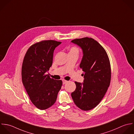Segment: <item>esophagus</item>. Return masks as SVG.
Wrapping results in <instances>:
<instances>
[{
    "label": "esophagus",
    "instance_id": "1",
    "mask_svg": "<svg viewBox=\"0 0 134 134\" xmlns=\"http://www.w3.org/2000/svg\"><path fill=\"white\" fill-rule=\"evenodd\" d=\"M67 82H68V81L65 80H63V85H65V84H66V83H67Z\"/></svg>",
    "mask_w": 134,
    "mask_h": 134
}]
</instances>
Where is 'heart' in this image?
I'll return each mask as SVG.
<instances>
[{
  "label": "heart",
  "instance_id": "1",
  "mask_svg": "<svg viewBox=\"0 0 134 134\" xmlns=\"http://www.w3.org/2000/svg\"><path fill=\"white\" fill-rule=\"evenodd\" d=\"M79 53V48L75 46H72L69 48V54H76L78 55Z\"/></svg>",
  "mask_w": 134,
  "mask_h": 134
}]
</instances>
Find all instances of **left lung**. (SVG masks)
Masks as SVG:
<instances>
[{
  "instance_id": "obj_1",
  "label": "left lung",
  "mask_w": 134,
  "mask_h": 134,
  "mask_svg": "<svg viewBox=\"0 0 134 134\" xmlns=\"http://www.w3.org/2000/svg\"><path fill=\"white\" fill-rule=\"evenodd\" d=\"M71 42L83 51L80 68L83 71V83L75 82L76 90L71 96L75 104L81 110L89 111L97 107L110 86L111 69L104 48L96 40L88 37L77 38Z\"/></svg>"
}]
</instances>
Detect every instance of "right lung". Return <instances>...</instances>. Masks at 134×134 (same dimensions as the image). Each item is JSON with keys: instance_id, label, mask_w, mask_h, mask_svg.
I'll use <instances>...</instances> for the list:
<instances>
[{"instance_id": "add662e5", "label": "right lung", "mask_w": 134, "mask_h": 134, "mask_svg": "<svg viewBox=\"0 0 134 134\" xmlns=\"http://www.w3.org/2000/svg\"><path fill=\"white\" fill-rule=\"evenodd\" d=\"M62 42L44 40L31 45L22 63V81L32 103L38 109L46 110L56 101L63 82L46 74L51 67L54 51Z\"/></svg>"}]
</instances>
